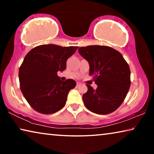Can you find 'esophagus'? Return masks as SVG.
<instances>
[{
	"label": "esophagus",
	"instance_id": "esophagus-1",
	"mask_svg": "<svg viewBox=\"0 0 154 154\" xmlns=\"http://www.w3.org/2000/svg\"><path fill=\"white\" fill-rule=\"evenodd\" d=\"M82 85V83H80V82H77V86H79V85Z\"/></svg>",
	"mask_w": 154,
	"mask_h": 154
}]
</instances>
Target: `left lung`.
Masks as SVG:
<instances>
[{
  "label": "left lung",
  "mask_w": 154,
  "mask_h": 154,
  "mask_svg": "<svg viewBox=\"0 0 154 154\" xmlns=\"http://www.w3.org/2000/svg\"><path fill=\"white\" fill-rule=\"evenodd\" d=\"M79 53L88 62L90 75L98 85L94 90L86 84L83 100L88 109L106 115L116 111L123 103L130 87V70L118 51L105 45L81 47Z\"/></svg>",
  "instance_id": "8db88e82"
}]
</instances>
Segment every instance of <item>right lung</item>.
Here are the masks:
<instances>
[{
	"label": "right lung",
	"mask_w": 154,
	"mask_h": 154,
	"mask_svg": "<svg viewBox=\"0 0 154 154\" xmlns=\"http://www.w3.org/2000/svg\"><path fill=\"white\" fill-rule=\"evenodd\" d=\"M77 47L53 44L35 47L25 56L19 70L20 89L28 104L37 112L51 114L66 103L73 79L62 81L57 75L66 68V61Z\"/></svg>",
	"instance_id": "add662e5"
}]
</instances>
